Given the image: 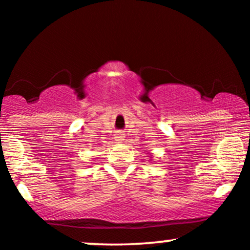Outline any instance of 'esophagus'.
Wrapping results in <instances>:
<instances>
[{"label": "esophagus", "mask_w": 250, "mask_h": 250, "mask_svg": "<svg viewBox=\"0 0 250 250\" xmlns=\"http://www.w3.org/2000/svg\"><path fill=\"white\" fill-rule=\"evenodd\" d=\"M123 139H125V134H123L122 131H117V133L115 134V141L121 142V141H123Z\"/></svg>", "instance_id": "1"}]
</instances>
